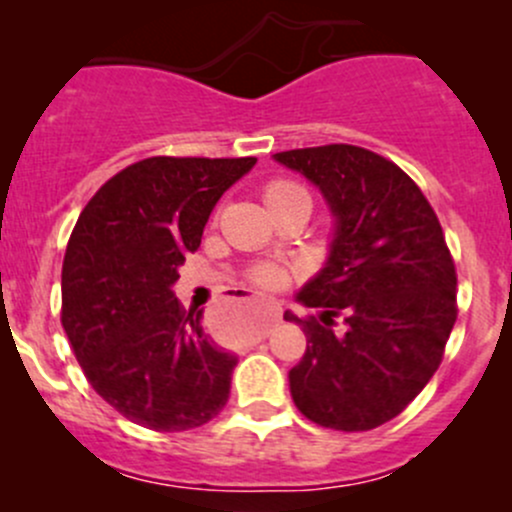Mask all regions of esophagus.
Here are the masks:
<instances>
[{
	"label": "esophagus",
	"instance_id": "esophagus-1",
	"mask_svg": "<svg viewBox=\"0 0 512 512\" xmlns=\"http://www.w3.org/2000/svg\"><path fill=\"white\" fill-rule=\"evenodd\" d=\"M277 322H280V314L272 312L270 317L265 319V322L257 324V329H255V332H252V342H262V339H265L267 334H270V327H275Z\"/></svg>",
	"mask_w": 512,
	"mask_h": 512
}]
</instances>
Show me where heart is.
Here are the masks:
<instances>
[{"label":"heart","mask_w":512,"mask_h":512,"mask_svg":"<svg viewBox=\"0 0 512 512\" xmlns=\"http://www.w3.org/2000/svg\"><path fill=\"white\" fill-rule=\"evenodd\" d=\"M297 198H307V193H304L297 183H292V180H272L265 188L267 208H275V205L289 203V200ZM257 280L267 287H275L285 280V275H282L280 267H260V270H257Z\"/></svg>","instance_id":"b5f03b06"}]
</instances>
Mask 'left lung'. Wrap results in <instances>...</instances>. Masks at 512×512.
Listing matches in <instances>:
<instances>
[{"mask_svg":"<svg viewBox=\"0 0 512 512\" xmlns=\"http://www.w3.org/2000/svg\"><path fill=\"white\" fill-rule=\"evenodd\" d=\"M272 158L304 175L334 218L322 270L294 297L317 317L285 312L307 337L289 394L319 426L369 431L399 416L441 364L458 314L446 237L414 180L366 148L337 143Z\"/></svg>","mask_w":512,"mask_h":512,"instance_id":"8db88e82","label":"left lung"}]
</instances>
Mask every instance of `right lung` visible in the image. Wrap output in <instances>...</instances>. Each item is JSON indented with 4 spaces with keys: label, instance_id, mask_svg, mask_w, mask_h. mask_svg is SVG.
<instances>
[{
    "label": "right lung",
    "instance_id": "add662e5",
    "mask_svg": "<svg viewBox=\"0 0 512 512\" xmlns=\"http://www.w3.org/2000/svg\"><path fill=\"white\" fill-rule=\"evenodd\" d=\"M257 158H146L113 175L76 220L61 267V324L96 394L153 431L220 414L237 356L203 332L173 285L230 185Z\"/></svg>",
    "mask_w": 512,
    "mask_h": 512
}]
</instances>
